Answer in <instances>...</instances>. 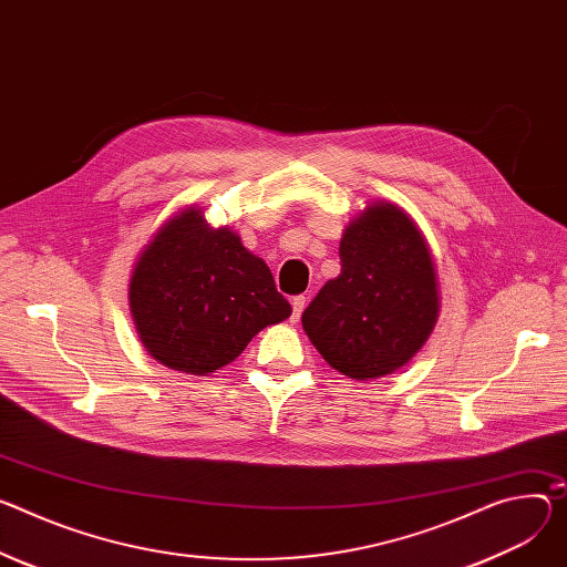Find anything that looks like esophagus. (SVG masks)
Returning <instances> with one entry per match:
<instances>
[{
  "mask_svg": "<svg viewBox=\"0 0 567 567\" xmlns=\"http://www.w3.org/2000/svg\"><path fill=\"white\" fill-rule=\"evenodd\" d=\"M305 302H307L305 296H293V298H291V310H293V312H291V319H293V321H298V317L302 315Z\"/></svg>",
  "mask_w": 567,
  "mask_h": 567,
  "instance_id": "esophagus-1",
  "label": "esophagus"
}]
</instances>
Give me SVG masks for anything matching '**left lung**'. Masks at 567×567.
Returning a JSON list of instances; mask_svg holds the SVG:
<instances>
[{"label":"left lung","instance_id":"8db88e82","mask_svg":"<svg viewBox=\"0 0 567 567\" xmlns=\"http://www.w3.org/2000/svg\"><path fill=\"white\" fill-rule=\"evenodd\" d=\"M341 274L302 312V330L326 362L352 380L402 369L439 319L430 246L395 203H371L343 230Z\"/></svg>","mask_w":567,"mask_h":567}]
</instances>
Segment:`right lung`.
<instances>
[{
  "label": "right lung",
  "instance_id": "add662e5",
  "mask_svg": "<svg viewBox=\"0 0 567 567\" xmlns=\"http://www.w3.org/2000/svg\"><path fill=\"white\" fill-rule=\"evenodd\" d=\"M128 305L140 341L167 369L208 375L267 326L291 317L265 260L198 208L165 221L140 252Z\"/></svg>",
  "mask_w": 567,
  "mask_h": 567
}]
</instances>
